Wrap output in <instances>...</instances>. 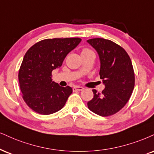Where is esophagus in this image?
<instances>
[{
	"mask_svg": "<svg viewBox=\"0 0 154 154\" xmlns=\"http://www.w3.org/2000/svg\"><path fill=\"white\" fill-rule=\"evenodd\" d=\"M73 91H82L84 88L81 86H75L73 87Z\"/></svg>",
	"mask_w": 154,
	"mask_h": 154,
	"instance_id": "1",
	"label": "esophagus"
}]
</instances>
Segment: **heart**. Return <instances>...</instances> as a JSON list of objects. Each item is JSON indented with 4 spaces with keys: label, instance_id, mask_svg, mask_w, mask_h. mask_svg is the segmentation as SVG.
Wrapping results in <instances>:
<instances>
[{
    "label": "heart",
    "instance_id": "heart-1",
    "mask_svg": "<svg viewBox=\"0 0 154 154\" xmlns=\"http://www.w3.org/2000/svg\"><path fill=\"white\" fill-rule=\"evenodd\" d=\"M88 51H91L90 50H88V49H83L82 53H85V52H88Z\"/></svg>",
    "mask_w": 154,
    "mask_h": 154
}]
</instances>
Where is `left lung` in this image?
Instances as JSON below:
<instances>
[{
	"mask_svg": "<svg viewBox=\"0 0 154 154\" xmlns=\"http://www.w3.org/2000/svg\"><path fill=\"white\" fill-rule=\"evenodd\" d=\"M97 51L100 59V79L105 86L101 94L94 89V98L88 102L92 112L109 116L126 105L131 96L135 75L131 58L122 47L110 40L92 38L87 41Z\"/></svg>",
	"mask_w": 154,
	"mask_h": 154,
	"instance_id": "8db88e82",
	"label": "left lung"
}]
</instances>
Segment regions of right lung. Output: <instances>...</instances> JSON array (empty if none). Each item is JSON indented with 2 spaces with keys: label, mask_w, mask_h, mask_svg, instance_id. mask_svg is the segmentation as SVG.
Instances as JSON below:
<instances>
[{
  "label": "right lung",
  "mask_w": 154,
  "mask_h": 154,
  "mask_svg": "<svg viewBox=\"0 0 154 154\" xmlns=\"http://www.w3.org/2000/svg\"><path fill=\"white\" fill-rule=\"evenodd\" d=\"M81 41L79 38L45 39L25 54L18 73L19 84L24 101L33 111L49 115L65 105L72 88L53 81L51 73L62 66L68 53Z\"/></svg>",
  "instance_id": "obj_1"
}]
</instances>
